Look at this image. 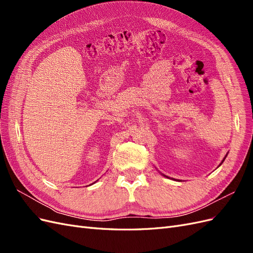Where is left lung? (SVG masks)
<instances>
[{
	"mask_svg": "<svg viewBox=\"0 0 253 253\" xmlns=\"http://www.w3.org/2000/svg\"><path fill=\"white\" fill-rule=\"evenodd\" d=\"M226 157H227V155H226V156H225V158H226ZM225 158H224V159H223V162H221V163H220V165H221V164H223V163H224V160H225ZM220 165H219V166H220ZM164 176H166V175H164ZM166 177H168V176H166ZM168 178H169V177H168Z\"/></svg>",
	"mask_w": 253,
	"mask_h": 253,
	"instance_id": "8db88e82",
	"label": "left lung"
}]
</instances>
